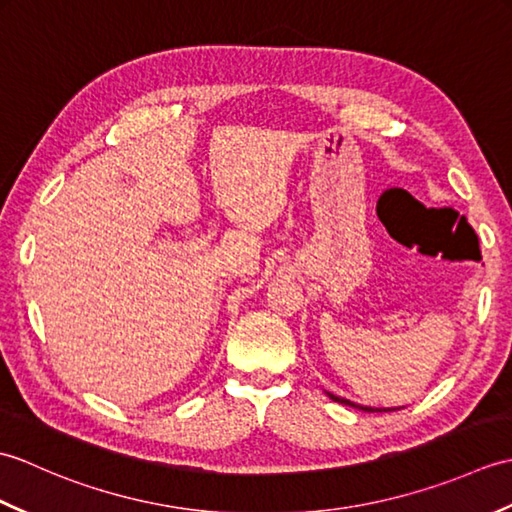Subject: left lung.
<instances>
[{"label": "left lung", "mask_w": 512, "mask_h": 512, "mask_svg": "<svg viewBox=\"0 0 512 512\" xmlns=\"http://www.w3.org/2000/svg\"><path fill=\"white\" fill-rule=\"evenodd\" d=\"M325 394L330 396V400L339 402V405H347V407H354V409H361V411H369V413H374V411H394V409H374V407H363V405H356V402H352V400H345V398H341V396H334V394H330V391H325Z\"/></svg>", "instance_id": "left-lung-1"}]
</instances>
